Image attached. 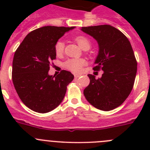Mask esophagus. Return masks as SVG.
Wrapping results in <instances>:
<instances>
[{
	"instance_id": "esophagus-1",
	"label": "esophagus",
	"mask_w": 150,
	"mask_h": 150,
	"mask_svg": "<svg viewBox=\"0 0 150 150\" xmlns=\"http://www.w3.org/2000/svg\"><path fill=\"white\" fill-rule=\"evenodd\" d=\"M80 76H81V75H79V74H75V75H74V77H75V78H79Z\"/></svg>"
}]
</instances>
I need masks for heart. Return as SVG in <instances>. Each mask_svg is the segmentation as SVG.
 Returning a JSON list of instances; mask_svg holds the SVG:
<instances>
[{
    "label": "heart",
    "instance_id": "obj_1",
    "mask_svg": "<svg viewBox=\"0 0 150 150\" xmlns=\"http://www.w3.org/2000/svg\"><path fill=\"white\" fill-rule=\"evenodd\" d=\"M76 43L83 50L88 49L91 46V42L88 38L83 36H78L75 38ZM64 49V43L63 41L59 40L55 45V51L57 55H60L63 52ZM84 64V61L82 59H69L64 63V67L73 72H79Z\"/></svg>",
    "mask_w": 150,
    "mask_h": 150
}]
</instances>
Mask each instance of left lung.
<instances>
[{
	"label": "left lung",
	"mask_w": 150,
	"mask_h": 150,
	"mask_svg": "<svg viewBox=\"0 0 150 150\" xmlns=\"http://www.w3.org/2000/svg\"><path fill=\"white\" fill-rule=\"evenodd\" d=\"M82 31L98 42V54L93 70L103 71L83 91L88 103L97 109L110 111L121 105L130 95L137 74V61L128 38L109 25L82 27Z\"/></svg>",
	"instance_id": "1"
}]
</instances>
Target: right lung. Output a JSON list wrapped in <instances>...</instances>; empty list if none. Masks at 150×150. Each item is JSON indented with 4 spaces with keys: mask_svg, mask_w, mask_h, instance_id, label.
I'll return each mask as SVG.
<instances>
[{
    "mask_svg": "<svg viewBox=\"0 0 150 150\" xmlns=\"http://www.w3.org/2000/svg\"><path fill=\"white\" fill-rule=\"evenodd\" d=\"M75 27L44 26L29 33L14 54L12 79L18 97L29 109L46 113L63 100L67 86L74 79L70 71L58 76L49 74L52 61L56 59L55 45Z\"/></svg>",
    "mask_w": 150,
    "mask_h": 150,
    "instance_id": "1",
    "label": "right lung"
}]
</instances>
